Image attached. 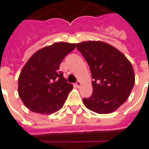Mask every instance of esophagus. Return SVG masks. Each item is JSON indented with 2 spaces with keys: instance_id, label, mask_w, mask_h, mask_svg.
<instances>
[{
  "instance_id": "esophagus-1",
  "label": "esophagus",
  "mask_w": 149,
  "mask_h": 149,
  "mask_svg": "<svg viewBox=\"0 0 149 149\" xmlns=\"http://www.w3.org/2000/svg\"><path fill=\"white\" fill-rule=\"evenodd\" d=\"M81 84H82V83H81L80 81H77V83H75V86H76L77 87H79V86H81Z\"/></svg>"
}]
</instances>
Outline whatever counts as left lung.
<instances>
[{"label":"left lung","mask_w":149,"mask_h":149,"mask_svg":"<svg viewBox=\"0 0 149 149\" xmlns=\"http://www.w3.org/2000/svg\"><path fill=\"white\" fill-rule=\"evenodd\" d=\"M88 63L93 79V93L83 102L86 108L99 114L111 113L123 104L135 83L132 64L114 46L101 41L77 43Z\"/></svg>","instance_id":"1"}]
</instances>
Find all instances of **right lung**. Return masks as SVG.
I'll use <instances>...</instances> for the list:
<instances>
[{
    "mask_svg": "<svg viewBox=\"0 0 149 149\" xmlns=\"http://www.w3.org/2000/svg\"><path fill=\"white\" fill-rule=\"evenodd\" d=\"M74 43L55 42L33 54L18 78V95L24 105L35 113L49 115L60 110L73 89L59 71L64 58Z\"/></svg>",
    "mask_w": 149,
    "mask_h": 149,
    "instance_id": "1",
    "label": "right lung"
}]
</instances>
